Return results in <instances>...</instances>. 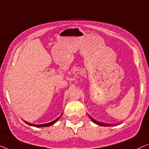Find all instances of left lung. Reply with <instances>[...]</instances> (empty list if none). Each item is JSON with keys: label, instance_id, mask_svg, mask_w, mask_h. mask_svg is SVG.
<instances>
[{"label": "left lung", "instance_id": "8db88e82", "mask_svg": "<svg viewBox=\"0 0 149 149\" xmlns=\"http://www.w3.org/2000/svg\"><path fill=\"white\" fill-rule=\"evenodd\" d=\"M89 118H90V119H91V121H92L93 122V123H96L97 125H101V126H111V125H108V124H104V123H99V122H97V121H95V119H93L92 117H91L90 116H89Z\"/></svg>", "mask_w": 149, "mask_h": 149}]
</instances>
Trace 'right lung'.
Here are the masks:
<instances>
[{
	"mask_svg": "<svg viewBox=\"0 0 149 149\" xmlns=\"http://www.w3.org/2000/svg\"><path fill=\"white\" fill-rule=\"evenodd\" d=\"M62 115H61L60 117H59L58 119H56V120H54V121H53L52 122H50V123H45V124H40V125H34V124H31V123H27V122L24 121L26 124H28V125H31V126H34V127H47V126H50L53 125V124H54L56 122L58 121V120L60 119V118L61 117V116H62Z\"/></svg>",
	"mask_w": 149,
	"mask_h": 149,
	"instance_id": "1",
	"label": "right lung"
}]
</instances>
